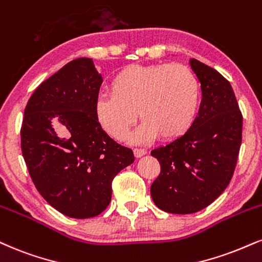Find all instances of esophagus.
I'll use <instances>...</instances> for the list:
<instances>
[{"label": "esophagus", "instance_id": "34e87169", "mask_svg": "<svg viewBox=\"0 0 262 262\" xmlns=\"http://www.w3.org/2000/svg\"><path fill=\"white\" fill-rule=\"evenodd\" d=\"M146 152H147V151L145 149H138V147H135V149H134L135 157H141V156L146 155Z\"/></svg>", "mask_w": 262, "mask_h": 262}]
</instances>
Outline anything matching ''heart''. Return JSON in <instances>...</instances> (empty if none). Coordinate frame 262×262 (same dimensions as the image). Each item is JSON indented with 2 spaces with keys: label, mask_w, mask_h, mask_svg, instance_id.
I'll return each mask as SVG.
<instances>
[{
  "label": "heart",
  "mask_w": 262,
  "mask_h": 262,
  "mask_svg": "<svg viewBox=\"0 0 262 262\" xmlns=\"http://www.w3.org/2000/svg\"><path fill=\"white\" fill-rule=\"evenodd\" d=\"M200 102V84L188 66L129 64L111 80V93L95 101L100 124L111 137L121 140L137 119L140 127L129 137L132 143H144L161 135L172 140L193 124Z\"/></svg>",
  "instance_id": "obj_1"
}]
</instances>
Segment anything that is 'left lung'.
Masks as SVG:
<instances>
[{"instance_id": "obj_1", "label": "left lung", "mask_w": 262, "mask_h": 262, "mask_svg": "<svg viewBox=\"0 0 262 262\" xmlns=\"http://www.w3.org/2000/svg\"><path fill=\"white\" fill-rule=\"evenodd\" d=\"M189 63L201 84L199 113L184 135L151 151L161 166L151 198L159 209L178 215L205 209L225 191L242 144L243 116L232 85L198 59Z\"/></svg>"}]
</instances>
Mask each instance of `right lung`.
Wrapping results in <instances>:
<instances>
[{
	"mask_svg": "<svg viewBox=\"0 0 262 262\" xmlns=\"http://www.w3.org/2000/svg\"><path fill=\"white\" fill-rule=\"evenodd\" d=\"M101 84L93 59H73L36 88L24 111L20 145L30 177L72 219L100 215L113 178L134 162L132 149L111 139L96 117Z\"/></svg>",
	"mask_w": 262,
	"mask_h": 262,
	"instance_id": "1",
	"label": "right lung"
}]
</instances>
